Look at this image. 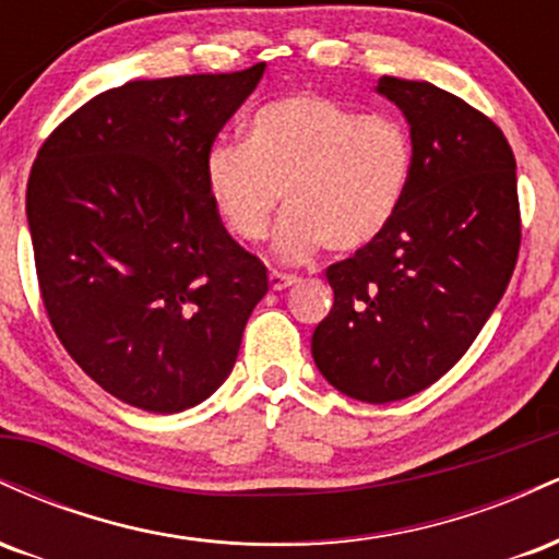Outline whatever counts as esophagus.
<instances>
[{"mask_svg": "<svg viewBox=\"0 0 559 559\" xmlns=\"http://www.w3.org/2000/svg\"><path fill=\"white\" fill-rule=\"evenodd\" d=\"M267 281H271L273 292H284V288L299 284L297 275H292V273H278V271H273L271 275H267Z\"/></svg>", "mask_w": 559, "mask_h": 559, "instance_id": "esophagus-1", "label": "esophagus"}]
</instances>
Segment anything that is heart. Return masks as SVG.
<instances>
[{"mask_svg": "<svg viewBox=\"0 0 559 559\" xmlns=\"http://www.w3.org/2000/svg\"><path fill=\"white\" fill-rule=\"evenodd\" d=\"M415 146L391 115H362L320 94H286L249 118L243 144H215L204 181L236 241H262L284 197L275 230L286 260L325 247L368 249L386 234L409 191Z\"/></svg>", "mask_w": 559, "mask_h": 559, "instance_id": "heart-1", "label": "heart"}]
</instances>
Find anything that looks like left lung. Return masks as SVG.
Returning a JSON list of instances; mask_svg holds the SVG:
<instances>
[{"instance_id": "left-lung-1", "label": "left lung", "mask_w": 559, "mask_h": 559, "mask_svg": "<svg viewBox=\"0 0 559 559\" xmlns=\"http://www.w3.org/2000/svg\"><path fill=\"white\" fill-rule=\"evenodd\" d=\"M415 168L376 243L325 267L331 312L312 357L331 386L386 404L439 381L489 320L521 252L515 155L502 128L428 81L383 75Z\"/></svg>"}]
</instances>
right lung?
<instances>
[{
  "label": "right lung",
  "mask_w": 559,
  "mask_h": 559,
  "mask_svg": "<svg viewBox=\"0 0 559 559\" xmlns=\"http://www.w3.org/2000/svg\"><path fill=\"white\" fill-rule=\"evenodd\" d=\"M131 81L49 133L25 191L44 310L68 355L120 402L181 413L234 370L265 265L223 228L204 159L262 79Z\"/></svg>",
  "instance_id": "1"
}]
</instances>
